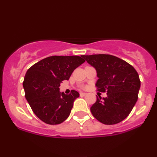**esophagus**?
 <instances>
[{
    "mask_svg": "<svg viewBox=\"0 0 157 157\" xmlns=\"http://www.w3.org/2000/svg\"><path fill=\"white\" fill-rule=\"evenodd\" d=\"M87 94L86 93H84V92H80V95L81 97H84V96H86V95Z\"/></svg>",
    "mask_w": 157,
    "mask_h": 157,
    "instance_id": "obj_1",
    "label": "esophagus"
}]
</instances>
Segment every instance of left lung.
<instances>
[{"label": "left lung", "mask_w": 157, "mask_h": 157, "mask_svg": "<svg viewBox=\"0 0 157 157\" xmlns=\"http://www.w3.org/2000/svg\"><path fill=\"white\" fill-rule=\"evenodd\" d=\"M96 69L97 89L107 92L91 107L93 116L105 125H114L127 117L138 99L140 80L137 71L125 60L110 55H82Z\"/></svg>", "instance_id": "obj_1"}]
</instances>
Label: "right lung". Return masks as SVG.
<instances>
[{"label":"right lung","instance_id":"right-lung-1","mask_svg":"<svg viewBox=\"0 0 157 157\" xmlns=\"http://www.w3.org/2000/svg\"><path fill=\"white\" fill-rule=\"evenodd\" d=\"M84 62L79 56H52L26 71L23 82L25 97L35 114L45 123L57 125L68 117L80 94L72 90L65 94L59 87Z\"/></svg>","mask_w":157,"mask_h":157}]
</instances>
